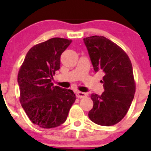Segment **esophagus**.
<instances>
[{"instance_id":"obj_1","label":"esophagus","mask_w":151,"mask_h":151,"mask_svg":"<svg viewBox=\"0 0 151 151\" xmlns=\"http://www.w3.org/2000/svg\"><path fill=\"white\" fill-rule=\"evenodd\" d=\"M76 96H77V98L82 99V98H85V97H86V93L83 92H80V91H77V93H76Z\"/></svg>"}]
</instances>
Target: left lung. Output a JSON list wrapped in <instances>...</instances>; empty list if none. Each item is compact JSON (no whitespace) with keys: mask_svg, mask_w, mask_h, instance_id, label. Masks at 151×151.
I'll return each instance as SVG.
<instances>
[{"mask_svg":"<svg viewBox=\"0 0 151 151\" xmlns=\"http://www.w3.org/2000/svg\"><path fill=\"white\" fill-rule=\"evenodd\" d=\"M83 42L94 71L104 74L101 82L104 91L91 95L93 106L88 117L96 124L112 126L124 118L134 96L132 64L121 47L104 36H90Z\"/></svg>","mask_w":151,"mask_h":151,"instance_id":"obj_1","label":"left lung"}]
</instances>
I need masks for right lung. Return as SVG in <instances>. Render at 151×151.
Listing matches in <instances>:
<instances>
[{
    "label": "right lung",
    "instance_id": "1",
    "mask_svg": "<svg viewBox=\"0 0 151 151\" xmlns=\"http://www.w3.org/2000/svg\"><path fill=\"white\" fill-rule=\"evenodd\" d=\"M72 41L52 38L36 45L27 53L17 77L20 103L29 119L44 129L63 124L76 100L71 90L54 86L60 55Z\"/></svg>",
    "mask_w": 151,
    "mask_h": 151
}]
</instances>
